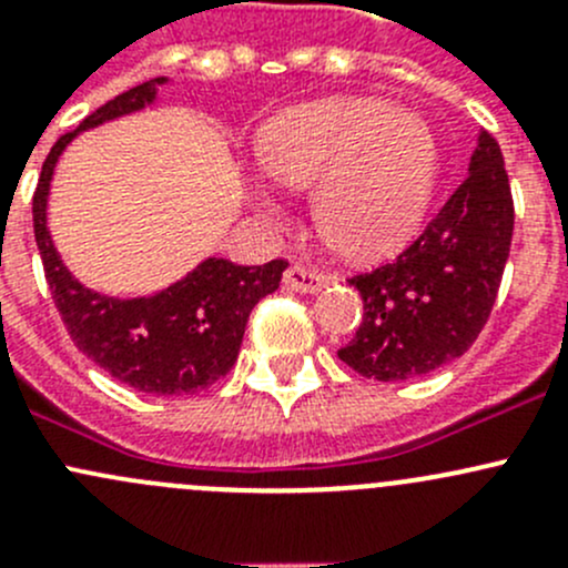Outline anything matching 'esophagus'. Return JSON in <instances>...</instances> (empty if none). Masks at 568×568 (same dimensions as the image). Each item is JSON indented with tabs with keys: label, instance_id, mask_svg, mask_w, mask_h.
I'll use <instances>...</instances> for the list:
<instances>
[{
	"label": "esophagus",
	"instance_id": "1",
	"mask_svg": "<svg viewBox=\"0 0 568 568\" xmlns=\"http://www.w3.org/2000/svg\"><path fill=\"white\" fill-rule=\"evenodd\" d=\"M283 283L288 285L291 291H300V294H316V291H321L326 285V277L321 272H316V268H307L302 266V263H294V266L285 272Z\"/></svg>",
	"mask_w": 568,
	"mask_h": 568
}]
</instances>
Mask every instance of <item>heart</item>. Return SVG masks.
<instances>
[{
	"instance_id": "heart-1",
	"label": "heart",
	"mask_w": 568,
	"mask_h": 568,
	"mask_svg": "<svg viewBox=\"0 0 568 568\" xmlns=\"http://www.w3.org/2000/svg\"><path fill=\"white\" fill-rule=\"evenodd\" d=\"M257 159L268 178L313 189V220L343 255L374 261L404 247L426 216L439 151L423 118L382 99H326L266 125ZM266 220L280 209L257 200Z\"/></svg>"
}]
</instances>
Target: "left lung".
I'll return each instance as SVG.
<instances>
[{"mask_svg":"<svg viewBox=\"0 0 568 568\" xmlns=\"http://www.w3.org/2000/svg\"><path fill=\"white\" fill-rule=\"evenodd\" d=\"M514 236L503 153L480 131L469 175L393 263L354 274L363 324L337 357L365 379L404 382L462 357L495 307Z\"/></svg>","mask_w":568,"mask_h":568,"instance_id":"left-lung-1","label":"left lung"}]
</instances>
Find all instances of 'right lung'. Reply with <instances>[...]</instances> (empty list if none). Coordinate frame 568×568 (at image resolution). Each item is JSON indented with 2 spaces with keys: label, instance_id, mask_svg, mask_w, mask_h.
<instances>
[{
  "label": "right lung",
  "instance_id": "add662e5",
  "mask_svg": "<svg viewBox=\"0 0 568 568\" xmlns=\"http://www.w3.org/2000/svg\"><path fill=\"white\" fill-rule=\"evenodd\" d=\"M168 79L162 77L125 90L54 142L32 194V225L45 283L79 352L134 390L192 395L220 382L233 368L252 307L280 288L288 263L277 257L263 266H239L225 257H209L159 294L114 300L71 277L45 227L49 183L68 142L79 131L140 112L156 99V88Z\"/></svg>",
  "mask_w": 568,
  "mask_h": 568
}]
</instances>
